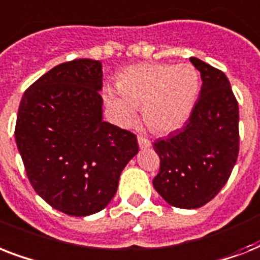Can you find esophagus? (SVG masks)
Returning a JSON list of instances; mask_svg holds the SVG:
<instances>
[{
  "label": "esophagus",
  "mask_w": 260,
  "mask_h": 260,
  "mask_svg": "<svg viewBox=\"0 0 260 260\" xmlns=\"http://www.w3.org/2000/svg\"><path fill=\"white\" fill-rule=\"evenodd\" d=\"M138 143H139V147H140V148H148V147H151L150 140L146 138H142V136H139L138 138Z\"/></svg>",
  "instance_id": "1"
}]
</instances>
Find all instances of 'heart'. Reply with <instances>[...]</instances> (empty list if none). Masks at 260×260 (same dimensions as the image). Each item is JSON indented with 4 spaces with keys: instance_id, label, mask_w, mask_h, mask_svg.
Listing matches in <instances>:
<instances>
[{
    "instance_id": "obj_1",
    "label": "heart",
    "mask_w": 260,
    "mask_h": 260,
    "mask_svg": "<svg viewBox=\"0 0 260 260\" xmlns=\"http://www.w3.org/2000/svg\"><path fill=\"white\" fill-rule=\"evenodd\" d=\"M116 89L106 90L105 102L116 124L129 125L142 108L150 129L167 134L183 124L193 112L200 77L191 64L142 63L118 74Z\"/></svg>"
}]
</instances>
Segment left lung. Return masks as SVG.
Listing matches in <instances>:
<instances>
[{
    "label": "left lung",
    "instance_id": "8db88e82",
    "mask_svg": "<svg viewBox=\"0 0 260 260\" xmlns=\"http://www.w3.org/2000/svg\"><path fill=\"white\" fill-rule=\"evenodd\" d=\"M201 73L200 98L185 126L154 143L160 158L152 185L165 201L197 209L225 185L239 154V105L222 71L190 58Z\"/></svg>",
    "mask_w": 260,
    "mask_h": 260
}]
</instances>
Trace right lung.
<instances>
[{
    "instance_id": "add662e5",
    "label": "right lung",
    "mask_w": 260,
    "mask_h": 260,
    "mask_svg": "<svg viewBox=\"0 0 260 260\" xmlns=\"http://www.w3.org/2000/svg\"><path fill=\"white\" fill-rule=\"evenodd\" d=\"M102 64L75 59L30 85L20 102L16 143L35 191L69 216L105 208L138 139L102 120Z\"/></svg>"
}]
</instances>
